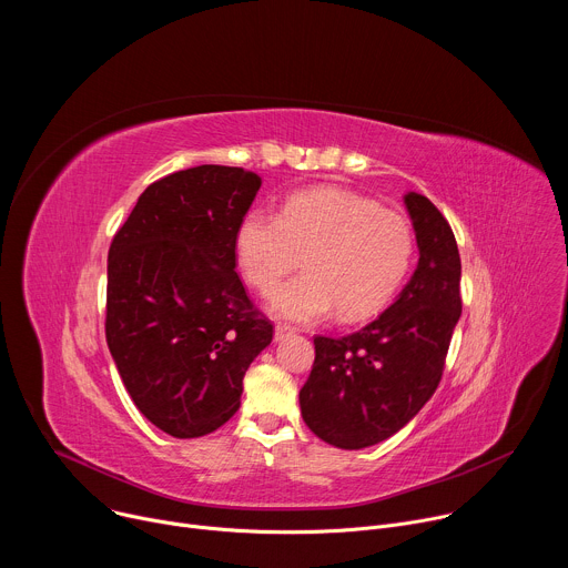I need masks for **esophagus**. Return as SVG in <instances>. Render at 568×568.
<instances>
[{
    "instance_id": "1",
    "label": "esophagus",
    "mask_w": 568,
    "mask_h": 568,
    "mask_svg": "<svg viewBox=\"0 0 568 568\" xmlns=\"http://www.w3.org/2000/svg\"><path fill=\"white\" fill-rule=\"evenodd\" d=\"M290 335H294V328H292V326H283V323H278V326L274 328V339H276V342H283V339L290 337Z\"/></svg>"
}]
</instances>
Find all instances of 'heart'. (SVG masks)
Here are the masks:
<instances>
[{
    "mask_svg": "<svg viewBox=\"0 0 568 568\" xmlns=\"http://www.w3.org/2000/svg\"><path fill=\"white\" fill-rule=\"evenodd\" d=\"M285 318L316 321L337 307L342 321L382 312L407 278L416 231L397 211L344 189H312L287 197L281 213L252 209L235 231V258L245 278L270 292Z\"/></svg>",
    "mask_w": 568,
    "mask_h": 568,
    "instance_id": "b5f03b06",
    "label": "heart"
}]
</instances>
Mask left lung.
Returning <instances> with one entry per match:
<instances>
[{
  "mask_svg": "<svg viewBox=\"0 0 568 568\" xmlns=\"http://www.w3.org/2000/svg\"><path fill=\"white\" fill-rule=\"evenodd\" d=\"M418 265L397 298L362 331L314 337V364L298 393L305 425L339 449L377 445L412 423L434 395L460 318V256L443 213L404 195Z\"/></svg>",
  "mask_w": 568,
  "mask_h": 568,
  "instance_id": "left-lung-1",
  "label": "left lung"
}]
</instances>
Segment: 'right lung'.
Returning <instances> with one entry per match:
<instances>
[{
	"label": "right lung",
	"instance_id": "add662e5",
	"mask_svg": "<svg viewBox=\"0 0 568 568\" xmlns=\"http://www.w3.org/2000/svg\"><path fill=\"white\" fill-rule=\"evenodd\" d=\"M261 178L204 164L150 184L108 254L105 337L136 409L200 438L237 409L242 377L272 344L235 274V231Z\"/></svg>",
	"mask_w": 568,
	"mask_h": 568
}]
</instances>
